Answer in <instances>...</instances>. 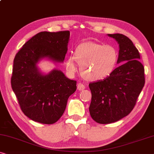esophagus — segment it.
Listing matches in <instances>:
<instances>
[{"label":"esophagus","instance_id":"1","mask_svg":"<svg viewBox=\"0 0 154 154\" xmlns=\"http://www.w3.org/2000/svg\"><path fill=\"white\" fill-rule=\"evenodd\" d=\"M85 88V85L82 83H79L77 84V89L79 91H82Z\"/></svg>","mask_w":154,"mask_h":154}]
</instances>
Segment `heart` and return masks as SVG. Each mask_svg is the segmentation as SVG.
<instances>
[{"label": "heart", "instance_id": "heart-1", "mask_svg": "<svg viewBox=\"0 0 154 154\" xmlns=\"http://www.w3.org/2000/svg\"><path fill=\"white\" fill-rule=\"evenodd\" d=\"M119 51L111 45L86 42L78 45L75 56H68L66 70L70 75L77 71L80 65L82 76L88 81L97 82L106 79L115 70L118 64Z\"/></svg>", "mask_w": 154, "mask_h": 154}]
</instances>
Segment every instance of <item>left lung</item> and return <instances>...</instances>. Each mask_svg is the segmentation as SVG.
I'll use <instances>...</instances> for the list:
<instances>
[{"label": "left lung", "mask_w": 154, "mask_h": 154, "mask_svg": "<svg viewBox=\"0 0 154 154\" xmlns=\"http://www.w3.org/2000/svg\"><path fill=\"white\" fill-rule=\"evenodd\" d=\"M119 45L116 68L106 79L90 83L91 116L97 123L116 122L131 113L145 83L144 68L137 49L130 39L120 33L108 34Z\"/></svg>", "instance_id": "1"}]
</instances>
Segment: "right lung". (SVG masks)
<instances>
[{"label": "right lung", "mask_w": 154, "mask_h": 154, "mask_svg": "<svg viewBox=\"0 0 154 154\" xmlns=\"http://www.w3.org/2000/svg\"><path fill=\"white\" fill-rule=\"evenodd\" d=\"M69 38V31L40 32L27 41L14 57L12 88L23 113L36 122L56 123L77 89V82L67 78L60 70L54 69L43 75L37 67L44 58L63 62Z\"/></svg>", "instance_id": "obj_1"}]
</instances>
